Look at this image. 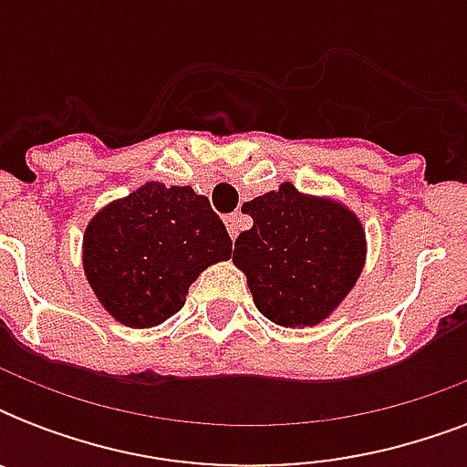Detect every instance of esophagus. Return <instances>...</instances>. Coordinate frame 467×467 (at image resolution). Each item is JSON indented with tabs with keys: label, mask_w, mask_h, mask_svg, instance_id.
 <instances>
[{
	"label": "esophagus",
	"mask_w": 467,
	"mask_h": 467,
	"mask_svg": "<svg viewBox=\"0 0 467 467\" xmlns=\"http://www.w3.org/2000/svg\"><path fill=\"white\" fill-rule=\"evenodd\" d=\"M225 225H227V233H230V237H237L240 234V215L237 213H233V215H227L225 218Z\"/></svg>",
	"instance_id": "obj_1"
}]
</instances>
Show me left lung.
I'll list each match as a JSON object with an SVG mask.
<instances>
[{
	"mask_svg": "<svg viewBox=\"0 0 467 467\" xmlns=\"http://www.w3.org/2000/svg\"><path fill=\"white\" fill-rule=\"evenodd\" d=\"M252 230L237 237L233 259L247 274L264 317L312 327L347 298L366 262V233L344 205L300 193L293 183L244 203Z\"/></svg>",
	"mask_w": 467,
	"mask_h": 467,
	"instance_id": "1",
	"label": "left lung"
}]
</instances>
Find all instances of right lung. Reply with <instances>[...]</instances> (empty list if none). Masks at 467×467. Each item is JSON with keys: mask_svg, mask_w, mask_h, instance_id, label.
Masks as SVG:
<instances>
[{"mask_svg": "<svg viewBox=\"0 0 467 467\" xmlns=\"http://www.w3.org/2000/svg\"><path fill=\"white\" fill-rule=\"evenodd\" d=\"M230 254L223 220L191 186L145 183L97 213L84 233V274L99 303L138 329L182 310L198 274Z\"/></svg>", "mask_w": 467, "mask_h": 467, "instance_id": "right-lung-1", "label": "right lung"}]
</instances>
